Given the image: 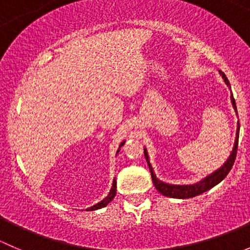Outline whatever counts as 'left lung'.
I'll return each instance as SVG.
<instances>
[{
	"label": "left lung",
	"mask_w": 250,
	"mask_h": 250,
	"mask_svg": "<svg viewBox=\"0 0 250 250\" xmlns=\"http://www.w3.org/2000/svg\"><path fill=\"white\" fill-rule=\"evenodd\" d=\"M220 76L223 77L224 82L225 84L228 85L229 89H231L230 82H229L228 77L225 76L223 71H219ZM231 99V104H232L233 110L236 111L237 115V107H236V102L233 99V95L231 94L230 97ZM238 137H239V122H237V129H236V138H234V143H233V147L232 151H231L230 156L226 160V162L221 166L219 169L214 170L213 173L208 174L206 178H203L202 180L197 181L195 184H188V185H174V184H169V183H165V181L160 180V179L156 176L155 172H153V168L150 163V158H148V153L146 147H144V155H145L146 161H147L148 168H150L151 172V178H152V183L155 185V188H157L158 192L162 193L163 196L166 197H170V198H179V200H186V198H192L196 197V196L201 195V193L206 192V191L210 190L211 188H214L215 185H218L219 183L225 179V176L228 175L229 172L232 168L234 160H236V153H237V146H238Z\"/></svg>",
	"instance_id": "8db88e82"
}]
</instances>
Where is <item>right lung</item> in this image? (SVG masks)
<instances>
[{"label": "right lung", "instance_id": "right-lung-1", "mask_svg": "<svg viewBox=\"0 0 250 250\" xmlns=\"http://www.w3.org/2000/svg\"><path fill=\"white\" fill-rule=\"evenodd\" d=\"M125 141L123 140L122 143L120 144V146H118V150H117V152H116V155H117V153L120 152L121 147H122V146L125 145ZM116 188H117V185H116V179H113L112 186H111V190H110L109 195H107L106 197L104 198V200L100 201V202H98L97 204H94V206H92V207H90V208H87V209H85V210H97V209H102V208H104V207H106L107 204H109L111 201L113 200V197H115V196H116Z\"/></svg>", "mask_w": 250, "mask_h": 250}]
</instances>
